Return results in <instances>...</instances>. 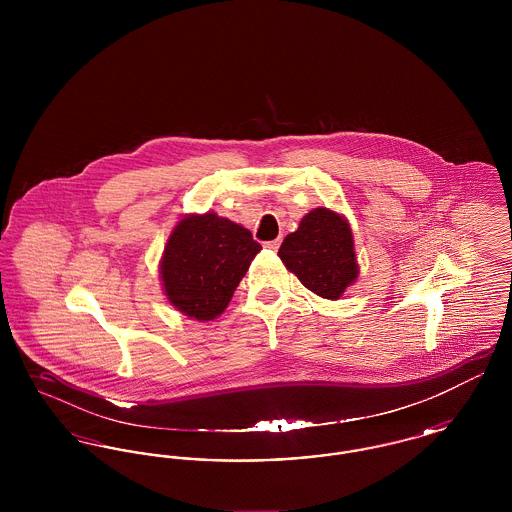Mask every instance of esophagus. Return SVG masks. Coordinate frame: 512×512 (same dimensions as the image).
<instances>
[{
	"label": "esophagus",
	"mask_w": 512,
	"mask_h": 512,
	"mask_svg": "<svg viewBox=\"0 0 512 512\" xmlns=\"http://www.w3.org/2000/svg\"><path fill=\"white\" fill-rule=\"evenodd\" d=\"M265 247H267V249H270V251H276V249L280 247V238H278V240H272V242H267V244H265Z\"/></svg>",
	"instance_id": "1"
}]
</instances>
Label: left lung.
Instances as JSON below:
<instances>
[{"instance_id": "8db88e82", "label": "left lung", "mask_w": 512, "mask_h": 512, "mask_svg": "<svg viewBox=\"0 0 512 512\" xmlns=\"http://www.w3.org/2000/svg\"><path fill=\"white\" fill-rule=\"evenodd\" d=\"M278 255L305 288L326 299H340L359 274L351 228L326 207L305 215Z\"/></svg>"}]
</instances>
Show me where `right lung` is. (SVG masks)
I'll return each instance as SVG.
<instances>
[{
    "label": "right lung",
    "mask_w": 512,
    "mask_h": 512,
    "mask_svg": "<svg viewBox=\"0 0 512 512\" xmlns=\"http://www.w3.org/2000/svg\"><path fill=\"white\" fill-rule=\"evenodd\" d=\"M261 249L247 228L215 213L180 220L161 263L169 301L197 320L219 317Z\"/></svg>",
    "instance_id": "obj_1"
}]
</instances>
